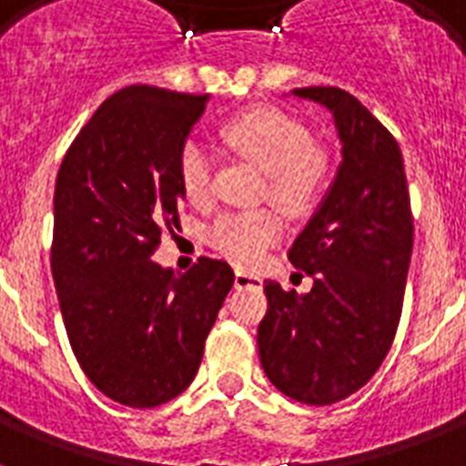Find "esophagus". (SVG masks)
<instances>
[{
  "instance_id": "34e87169",
  "label": "esophagus",
  "mask_w": 466,
  "mask_h": 466,
  "mask_svg": "<svg viewBox=\"0 0 466 466\" xmlns=\"http://www.w3.org/2000/svg\"><path fill=\"white\" fill-rule=\"evenodd\" d=\"M261 276L247 273V270H234V288H261Z\"/></svg>"
}]
</instances>
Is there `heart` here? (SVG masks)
<instances>
[{
    "mask_svg": "<svg viewBox=\"0 0 466 466\" xmlns=\"http://www.w3.org/2000/svg\"><path fill=\"white\" fill-rule=\"evenodd\" d=\"M222 140L241 159L268 174V196L283 210L299 215L314 205L324 183L326 161L317 149H309V133L298 120L268 108L244 113L227 123ZM178 181L190 203H203L210 196V157L198 142L183 145ZM283 232V218L278 212L251 210L218 218L208 237L229 261L254 266Z\"/></svg>",
    "mask_w": 466,
    "mask_h": 466,
    "instance_id": "b5f03b06",
    "label": "heart"
}]
</instances>
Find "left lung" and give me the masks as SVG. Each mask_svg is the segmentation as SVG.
Wrapping results in <instances>:
<instances>
[{
    "mask_svg": "<svg viewBox=\"0 0 466 466\" xmlns=\"http://www.w3.org/2000/svg\"><path fill=\"white\" fill-rule=\"evenodd\" d=\"M331 113L340 164L290 248L311 290L266 280L258 324L263 372L285 397L329 406L350 397L382 365L397 333L411 263L413 222L404 157L390 130L348 91L292 89Z\"/></svg>",
    "mask_w": 466,
    "mask_h": 466,
    "instance_id": "1",
    "label": "left lung"
}]
</instances>
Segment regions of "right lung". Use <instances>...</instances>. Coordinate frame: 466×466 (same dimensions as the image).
Returning <instances> with one entry per match:
<instances>
[{
	"instance_id": "add662e5",
	"label": "right lung",
	"mask_w": 466,
	"mask_h": 466,
	"mask_svg": "<svg viewBox=\"0 0 466 466\" xmlns=\"http://www.w3.org/2000/svg\"><path fill=\"white\" fill-rule=\"evenodd\" d=\"M208 101L147 84L116 91L55 183L50 266L69 343L91 384L133 409L167 404L193 382L234 283L218 258L183 276L152 258L161 227L178 225V155Z\"/></svg>"
}]
</instances>
